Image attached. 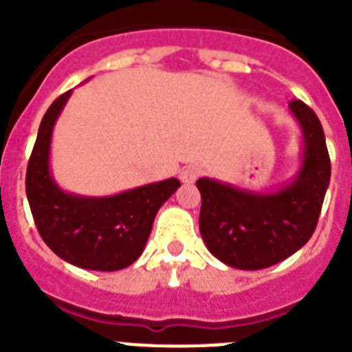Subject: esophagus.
<instances>
[{"label":"esophagus","instance_id":"1","mask_svg":"<svg viewBox=\"0 0 352 352\" xmlns=\"http://www.w3.org/2000/svg\"><path fill=\"white\" fill-rule=\"evenodd\" d=\"M199 174H201V169L195 166H188V167H183L182 173H179V179H182L185 185H192L195 183V179L199 178Z\"/></svg>","mask_w":352,"mask_h":352}]
</instances>
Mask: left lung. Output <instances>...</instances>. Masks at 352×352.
<instances>
[{"mask_svg":"<svg viewBox=\"0 0 352 352\" xmlns=\"http://www.w3.org/2000/svg\"><path fill=\"white\" fill-rule=\"evenodd\" d=\"M289 107L303 132V162L289 185L259 194L197 179L201 236L208 250L232 268H270L300 250L316 231L331 176L324 130L307 104L291 100Z\"/></svg>","mask_w":352,"mask_h":352,"instance_id":"1","label":"left lung"}]
</instances>
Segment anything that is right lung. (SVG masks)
I'll return each instance as SVG.
<instances>
[{
	"instance_id": "1",
	"label": "right lung",
	"mask_w": 352,
	"mask_h": 352,
	"mask_svg": "<svg viewBox=\"0 0 352 352\" xmlns=\"http://www.w3.org/2000/svg\"><path fill=\"white\" fill-rule=\"evenodd\" d=\"M72 91L43 114L26 170V195L42 239L67 263L95 272H116L139 259L157 211L178 190L176 178L109 197H80L56 185L49 170L54 123Z\"/></svg>"
}]
</instances>
